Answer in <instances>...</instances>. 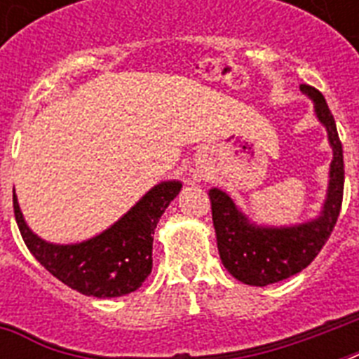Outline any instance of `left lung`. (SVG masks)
<instances>
[{"label": "left lung", "mask_w": 359, "mask_h": 359, "mask_svg": "<svg viewBox=\"0 0 359 359\" xmlns=\"http://www.w3.org/2000/svg\"><path fill=\"white\" fill-rule=\"evenodd\" d=\"M300 91L315 104V114L328 132L330 147L334 151V160L330 163L328 191L320 216L290 227L257 225L251 224L248 216L236 207L229 194L218 188L208 191L219 259L233 278L253 287L278 283L309 266L332 235L341 212L345 163L334 115L323 93L315 87L302 83Z\"/></svg>", "instance_id": "8db88e82"}]
</instances>
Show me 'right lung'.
<instances>
[{
	"instance_id": "1",
	"label": "right lung",
	"mask_w": 359,
	"mask_h": 359,
	"mask_svg": "<svg viewBox=\"0 0 359 359\" xmlns=\"http://www.w3.org/2000/svg\"><path fill=\"white\" fill-rule=\"evenodd\" d=\"M180 188L179 180L160 182L109 229L78 244H52L36 236L25 224L16 196L14 218L27 250L59 281L86 296L115 298L140 289L151 273L152 235Z\"/></svg>"
}]
</instances>
